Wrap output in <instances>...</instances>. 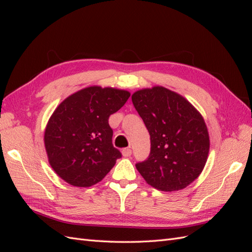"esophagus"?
Returning <instances> with one entry per match:
<instances>
[{
  "label": "esophagus",
  "mask_w": 252,
  "mask_h": 252,
  "mask_svg": "<svg viewBox=\"0 0 252 252\" xmlns=\"http://www.w3.org/2000/svg\"><path fill=\"white\" fill-rule=\"evenodd\" d=\"M132 154V151L130 148H124L123 150H122V155H123V157H130Z\"/></svg>",
  "instance_id": "obj_1"
}]
</instances>
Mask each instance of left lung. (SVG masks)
<instances>
[{
	"label": "left lung",
	"instance_id": "8db88e82",
	"mask_svg": "<svg viewBox=\"0 0 252 252\" xmlns=\"http://www.w3.org/2000/svg\"><path fill=\"white\" fill-rule=\"evenodd\" d=\"M134 108L150 134V154L135 167L162 191L187 187L201 174L209 152V134L201 113L185 97L162 86L138 90Z\"/></svg>",
	"mask_w": 252,
	"mask_h": 252
}]
</instances>
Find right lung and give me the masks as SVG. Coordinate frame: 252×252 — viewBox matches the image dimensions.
Returning a JSON list of instances; mask_svg holds the SVG:
<instances>
[{"label": "right lung", "mask_w": 252, "mask_h": 252, "mask_svg": "<svg viewBox=\"0 0 252 252\" xmlns=\"http://www.w3.org/2000/svg\"><path fill=\"white\" fill-rule=\"evenodd\" d=\"M130 96L126 90L90 86L53 111L44 143L52 169L68 184L90 187L101 182L122 157L112 145L108 119Z\"/></svg>", "instance_id": "add662e5"}]
</instances>
